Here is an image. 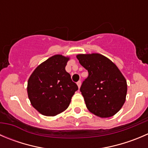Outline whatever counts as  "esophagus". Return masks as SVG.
Returning <instances> with one entry per match:
<instances>
[{
    "mask_svg": "<svg viewBox=\"0 0 148 148\" xmlns=\"http://www.w3.org/2000/svg\"><path fill=\"white\" fill-rule=\"evenodd\" d=\"M77 86H78V87H79H79H81V84H82L81 81H80V80H79V81H78L77 82Z\"/></svg>",
    "mask_w": 148,
    "mask_h": 148,
    "instance_id": "34e87169",
    "label": "esophagus"
}]
</instances>
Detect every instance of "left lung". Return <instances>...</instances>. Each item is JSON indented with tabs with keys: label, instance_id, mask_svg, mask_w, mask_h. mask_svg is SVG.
Here are the masks:
<instances>
[{
	"label": "left lung",
	"instance_id": "8db88e82",
	"mask_svg": "<svg viewBox=\"0 0 148 148\" xmlns=\"http://www.w3.org/2000/svg\"><path fill=\"white\" fill-rule=\"evenodd\" d=\"M79 64L88 71L80 91L90 112L101 118L114 116L126 100L127 84L118 67L98 53L77 55Z\"/></svg>",
	"mask_w": 148,
	"mask_h": 148
}]
</instances>
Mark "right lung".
<instances>
[{
    "label": "right lung",
    "mask_w": 148,
    "mask_h": 148,
    "mask_svg": "<svg viewBox=\"0 0 148 148\" xmlns=\"http://www.w3.org/2000/svg\"><path fill=\"white\" fill-rule=\"evenodd\" d=\"M68 60L61 55L53 56L38 66L29 79V99L42 115L53 116L65 110L78 90L65 69Z\"/></svg>",
    "instance_id": "1"
}]
</instances>
